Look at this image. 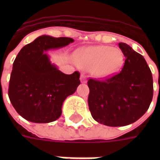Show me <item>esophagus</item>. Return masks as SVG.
Wrapping results in <instances>:
<instances>
[{
  "label": "esophagus",
  "mask_w": 160,
  "mask_h": 160,
  "mask_svg": "<svg viewBox=\"0 0 160 160\" xmlns=\"http://www.w3.org/2000/svg\"><path fill=\"white\" fill-rule=\"evenodd\" d=\"M80 80H81V82H82L83 84H85V83H86V79H85V75H84V74H81V75H80Z\"/></svg>",
  "instance_id": "obj_1"
}]
</instances>
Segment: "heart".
<instances>
[{
	"label": "heart",
	"mask_w": 160,
	"mask_h": 160,
	"mask_svg": "<svg viewBox=\"0 0 160 160\" xmlns=\"http://www.w3.org/2000/svg\"><path fill=\"white\" fill-rule=\"evenodd\" d=\"M78 66L86 69L97 77H105L116 71L123 62V54L110 46H90L80 50L75 55Z\"/></svg>",
	"instance_id": "obj_1"
}]
</instances>
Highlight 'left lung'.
I'll return each instance as SVG.
<instances>
[{
  "label": "left lung",
  "instance_id": "8db88e82",
  "mask_svg": "<svg viewBox=\"0 0 160 160\" xmlns=\"http://www.w3.org/2000/svg\"><path fill=\"white\" fill-rule=\"evenodd\" d=\"M119 46L125 57L121 70L105 79L88 80V105L93 119L112 127L138 120L148 110L154 94L146 60L129 45L119 43Z\"/></svg>",
  "mask_w": 160,
  "mask_h": 160
}]
</instances>
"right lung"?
I'll use <instances>...</instances> for the list:
<instances>
[{"label": "right lung", "mask_w": 160, "mask_h": 160, "mask_svg": "<svg viewBox=\"0 0 160 160\" xmlns=\"http://www.w3.org/2000/svg\"><path fill=\"white\" fill-rule=\"evenodd\" d=\"M69 37L41 36L26 45L13 63L9 99L21 117L34 123H50L61 115L64 100L80 84L78 71L65 75L51 64L46 51L68 46Z\"/></svg>", "instance_id": "right-lung-1"}]
</instances>
